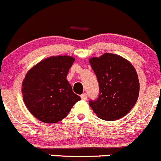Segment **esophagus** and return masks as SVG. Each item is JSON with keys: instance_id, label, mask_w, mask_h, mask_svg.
<instances>
[{"instance_id": "34e87169", "label": "esophagus", "mask_w": 161, "mask_h": 161, "mask_svg": "<svg viewBox=\"0 0 161 161\" xmlns=\"http://www.w3.org/2000/svg\"><path fill=\"white\" fill-rule=\"evenodd\" d=\"M80 97H81V99H82V100H87V94H86V93H84V94H82L80 95Z\"/></svg>"}]
</instances>
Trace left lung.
Masks as SVG:
<instances>
[{
	"mask_svg": "<svg viewBox=\"0 0 161 161\" xmlns=\"http://www.w3.org/2000/svg\"><path fill=\"white\" fill-rule=\"evenodd\" d=\"M99 84V95L89 105L97 117L114 121L126 115L139 97L138 75L130 61L106 53L89 59Z\"/></svg>",
	"mask_w": 161,
	"mask_h": 161,
	"instance_id": "8db88e82",
	"label": "left lung"
}]
</instances>
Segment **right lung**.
Segmentation results:
<instances>
[{"label": "right lung", "mask_w": 161, "mask_h": 161, "mask_svg": "<svg viewBox=\"0 0 161 161\" xmlns=\"http://www.w3.org/2000/svg\"><path fill=\"white\" fill-rule=\"evenodd\" d=\"M74 60L69 56H51L26 74L21 89L23 101L29 112L41 122H59L80 100L67 80Z\"/></svg>", "instance_id": "right-lung-1"}]
</instances>
